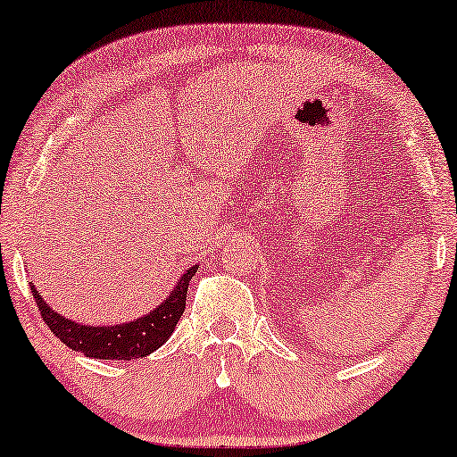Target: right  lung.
Wrapping results in <instances>:
<instances>
[{"label":"right lung","instance_id":"obj_1","mask_svg":"<svg viewBox=\"0 0 457 457\" xmlns=\"http://www.w3.org/2000/svg\"><path fill=\"white\" fill-rule=\"evenodd\" d=\"M196 269L198 267H192L182 275L170 298L163 304H159L155 311L132 320V323L113 327H91L63 319L45 304L35 286L30 290H33V298L38 311H41V319L70 350L99 360H132L162 348L167 337L176 329L186 308V294H188L190 279L195 278Z\"/></svg>","mask_w":457,"mask_h":457}]
</instances>
